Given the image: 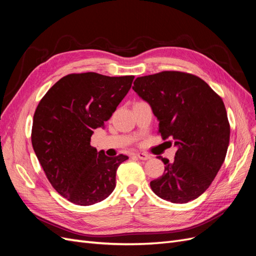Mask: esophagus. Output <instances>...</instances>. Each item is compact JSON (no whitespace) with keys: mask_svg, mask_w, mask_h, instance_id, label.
<instances>
[{"mask_svg":"<svg viewBox=\"0 0 256 256\" xmlns=\"http://www.w3.org/2000/svg\"><path fill=\"white\" fill-rule=\"evenodd\" d=\"M136 157H138V159H141V160H148V159L152 158V157L150 156V154H146V152H138V154H136Z\"/></svg>","mask_w":256,"mask_h":256,"instance_id":"esophagus-1","label":"esophagus"}]
</instances>
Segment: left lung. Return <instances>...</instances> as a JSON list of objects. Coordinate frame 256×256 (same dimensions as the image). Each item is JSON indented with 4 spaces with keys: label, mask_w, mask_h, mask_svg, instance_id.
I'll return each mask as SVG.
<instances>
[{
    "label": "left lung",
    "mask_w": 256,
    "mask_h": 256,
    "mask_svg": "<svg viewBox=\"0 0 256 256\" xmlns=\"http://www.w3.org/2000/svg\"><path fill=\"white\" fill-rule=\"evenodd\" d=\"M134 90L159 120L158 134L178 147L164 173L150 182L156 194L176 204L196 200L212 184L226 156L230 122L222 98L198 76L161 72L138 76Z\"/></svg>",
    "instance_id": "1"
}]
</instances>
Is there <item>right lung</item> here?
<instances>
[{"label":"right lung","mask_w":256,"mask_h":256,"mask_svg":"<svg viewBox=\"0 0 256 256\" xmlns=\"http://www.w3.org/2000/svg\"><path fill=\"white\" fill-rule=\"evenodd\" d=\"M134 79L70 74L38 104L30 136L33 148L52 187L69 202L92 205L114 190L116 170L128 157H106L90 145V136L110 120Z\"/></svg>","instance_id":"obj_1"}]
</instances>
